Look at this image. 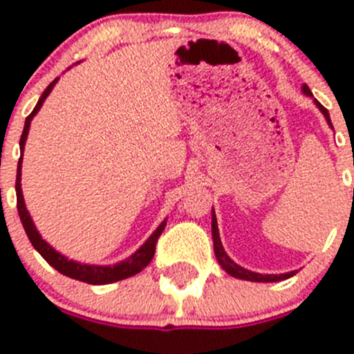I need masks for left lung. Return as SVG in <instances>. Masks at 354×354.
Segmentation results:
<instances>
[{
	"mask_svg": "<svg viewBox=\"0 0 354 354\" xmlns=\"http://www.w3.org/2000/svg\"><path fill=\"white\" fill-rule=\"evenodd\" d=\"M301 90H304V93L307 95V97H312V91L308 90L307 84H304V88H301ZM314 102H316V106L319 107V111L324 114V118H326L328 125L332 127V120H330L328 109H324V107L321 106L316 98H314ZM212 236H213V248H215L216 261H218V264H221L222 268H224L231 277H236V279H243V280H252V282H279V280H286L296 273V272H289V273H280V275H263V273H256V272H250V270L241 268L240 264L234 263V261H232L231 257L225 254L224 247H222L221 236H218V225H216L215 212H213V215H212Z\"/></svg>",
	"mask_w": 354,
	"mask_h": 354,
	"instance_id": "obj_1",
	"label": "left lung"
}]
</instances>
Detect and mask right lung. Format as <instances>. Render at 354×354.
Listing matches in <instances>:
<instances>
[{"label":"right lung","mask_w":354,"mask_h":354,"mask_svg":"<svg viewBox=\"0 0 354 354\" xmlns=\"http://www.w3.org/2000/svg\"><path fill=\"white\" fill-rule=\"evenodd\" d=\"M58 82V79H54L49 86L46 88V91L42 93V97L38 98L37 106H35L33 113L26 118V122H24V130H22V136H21V151H24V145H26V138H28V132H30V123L33 120L35 114L40 111L42 104L46 102L47 95L53 91L54 84ZM21 167H22V155L19 158V164H17V180H15V192H17V212L19 216H21V222H22V227L26 231L28 238H30L31 245L35 247L40 256L47 261V263L53 266L54 270H58L59 273L63 275L70 277V279H75V280H81V282H86V284H93V286H102V284H111V282H118V280H123V279H129V277L136 275V273L141 272L142 268H146L149 264V261L153 259L155 256V245H157L158 238H160L162 231L165 227V221L155 229V232L148 240L145 241V245H141L139 250L132 254L130 257H127L125 261H120V263L113 264V266H97V264H81L77 261H72V259H66L63 254L56 252L46 240H42V236L38 234L37 227H35L33 221H31L30 213H28L26 205H24V197H22V189H21Z\"/></svg>","instance_id":"add662e5"}]
</instances>
